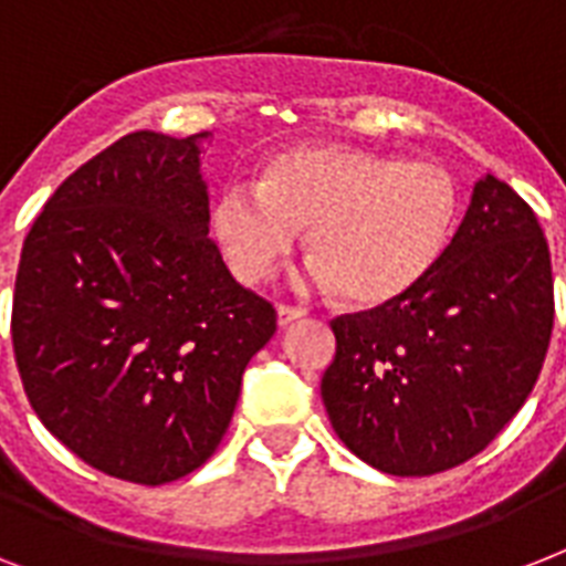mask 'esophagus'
Instances as JSON below:
<instances>
[{
    "label": "esophagus",
    "instance_id": "obj_1",
    "mask_svg": "<svg viewBox=\"0 0 566 566\" xmlns=\"http://www.w3.org/2000/svg\"><path fill=\"white\" fill-rule=\"evenodd\" d=\"M302 317H305V311L296 308V305H279V326L282 328L293 326V323H300Z\"/></svg>",
    "mask_w": 566,
    "mask_h": 566
}]
</instances>
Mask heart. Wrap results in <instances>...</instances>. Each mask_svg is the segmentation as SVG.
<instances>
[{"instance_id":"1","label":"heart","mask_w":566,"mask_h":566,"mask_svg":"<svg viewBox=\"0 0 566 566\" xmlns=\"http://www.w3.org/2000/svg\"><path fill=\"white\" fill-rule=\"evenodd\" d=\"M461 220V185L438 161L346 144L275 155L258 185L229 181L211 202V231L243 284L273 282L300 229L314 258L308 282L355 305H385L438 266Z\"/></svg>"}]
</instances>
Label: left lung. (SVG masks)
<instances>
[{
	"label": "left lung",
	"mask_w": 566,
	"mask_h": 566,
	"mask_svg": "<svg viewBox=\"0 0 566 566\" xmlns=\"http://www.w3.org/2000/svg\"><path fill=\"white\" fill-rule=\"evenodd\" d=\"M553 261L526 199L484 176L417 287L332 319L323 402L349 452L390 475L479 455L532 394L553 337Z\"/></svg>",
	"instance_id": "obj_1"
}]
</instances>
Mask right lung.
<instances>
[{
    "instance_id": "right-lung-1",
    "label": "right lung",
    "mask_w": 566,
    "mask_h": 566,
    "mask_svg": "<svg viewBox=\"0 0 566 566\" xmlns=\"http://www.w3.org/2000/svg\"><path fill=\"white\" fill-rule=\"evenodd\" d=\"M211 132H135L49 196L13 284L17 370L40 422L123 482H176L217 452L275 308L208 238Z\"/></svg>"
}]
</instances>
